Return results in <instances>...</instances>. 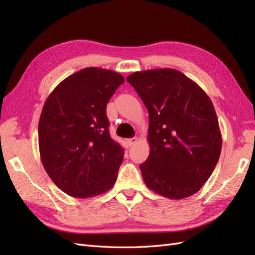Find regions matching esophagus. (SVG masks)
<instances>
[{
	"mask_svg": "<svg viewBox=\"0 0 255 255\" xmlns=\"http://www.w3.org/2000/svg\"><path fill=\"white\" fill-rule=\"evenodd\" d=\"M137 141H138L137 137H133V138H129V139L128 140V145H129V146H132V145H134Z\"/></svg>",
	"mask_w": 255,
	"mask_h": 255,
	"instance_id": "1",
	"label": "esophagus"
}]
</instances>
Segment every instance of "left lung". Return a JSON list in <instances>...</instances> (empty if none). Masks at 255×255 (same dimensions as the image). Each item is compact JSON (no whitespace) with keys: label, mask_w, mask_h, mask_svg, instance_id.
<instances>
[{"label":"left lung","mask_w":255,"mask_h":255,"mask_svg":"<svg viewBox=\"0 0 255 255\" xmlns=\"http://www.w3.org/2000/svg\"><path fill=\"white\" fill-rule=\"evenodd\" d=\"M149 113V157L139 168L146 186L174 200L190 197L218 163L222 138L211 99L174 69L127 78Z\"/></svg>","instance_id":"left-lung-1"}]
</instances>
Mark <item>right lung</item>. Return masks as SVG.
Listing matches in <instances>:
<instances>
[{"instance_id": "obj_1", "label": "right lung", "mask_w": 255, "mask_h": 255, "mask_svg": "<svg viewBox=\"0 0 255 255\" xmlns=\"http://www.w3.org/2000/svg\"><path fill=\"white\" fill-rule=\"evenodd\" d=\"M123 83L117 72L89 67L60 82L45 100L38 125L40 157L69 196L101 195L117 180L123 149L110 135L106 105Z\"/></svg>"}]
</instances>
